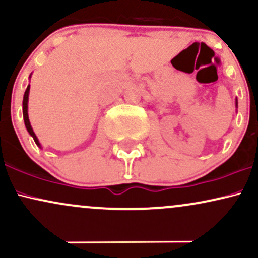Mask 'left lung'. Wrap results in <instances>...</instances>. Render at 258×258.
<instances>
[{"instance_id":"8db88e82","label":"left lung","mask_w":258,"mask_h":258,"mask_svg":"<svg viewBox=\"0 0 258 258\" xmlns=\"http://www.w3.org/2000/svg\"><path fill=\"white\" fill-rule=\"evenodd\" d=\"M236 106H238V100H236Z\"/></svg>"}]
</instances>
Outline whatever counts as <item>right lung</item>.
Masks as SVG:
<instances>
[{
  "label": "right lung",
  "instance_id": "1",
  "mask_svg": "<svg viewBox=\"0 0 258 258\" xmlns=\"http://www.w3.org/2000/svg\"><path fill=\"white\" fill-rule=\"evenodd\" d=\"M29 92H30V85L28 86V88L25 90V93H24V98H23V117H24V122H25V127L26 130H28V132L30 133V136L32 138H34L35 143L37 144L38 147L41 148V144L40 142H38V139L36 137V135H35L34 130H32V127L30 125V121H29V115H28V100H29Z\"/></svg>",
  "mask_w": 258,
  "mask_h": 258
}]
</instances>
